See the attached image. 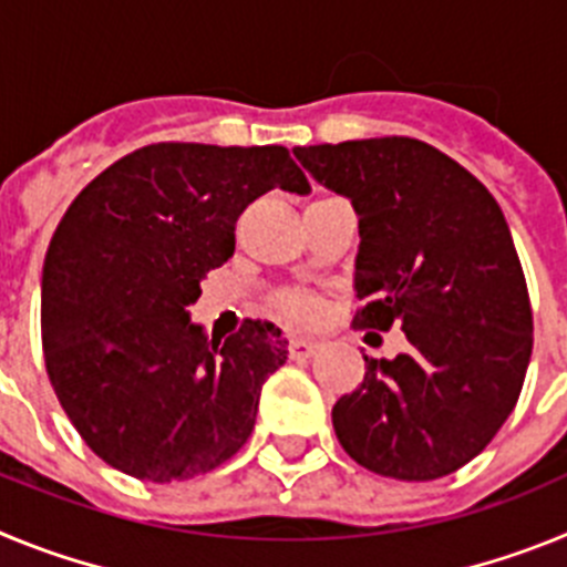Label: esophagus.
I'll list each match as a JSON object with an SVG mask.
<instances>
[{
	"label": "esophagus",
	"mask_w": 567,
	"mask_h": 567,
	"mask_svg": "<svg viewBox=\"0 0 567 567\" xmlns=\"http://www.w3.org/2000/svg\"><path fill=\"white\" fill-rule=\"evenodd\" d=\"M318 352H320V343H315V340L292 338V343H289V358H295V360L315 358Z\"/></svg>",
	"instance_id": "1"
}]
</instances>
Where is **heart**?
<instances>
[{"label": "heart", "instance_id": "heart-1", "mask_svg": "<svg viewBox=\"0 0 567 567\" xmlns=\"http://www.w3.org/2000/svg\"><path fill=\"white\" fill-rule=\"evenodd\" d=\"M275 309L295 323H312L320 315V300L303 289H284L275 295Z\"/></svg>", "mask_w": 567, "mask_h": 567}]
</instances>
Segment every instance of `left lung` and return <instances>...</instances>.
I'll use <instances>...</instances> for the list:
<instances>
[{"label":"left lung","instance_id":"1","mask_svg":"<svg viewBox=\"0 0 567 567\" xmlns=\"http://www.w3.org/2000/svg\"><path fill=\"white\" fill-rule=\"evenodd\" d=\"M358 213L352 327H400L409 352L365 360L334 403L346 454L394 480H437L494 440L534 349L528 287L494 195L432 144L385 135L295 147Z\"/></svg>","mask_w":567,"mask_h":567}]
</instances>
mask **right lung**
<instances>
[{
    "label": "right lung",
    "mask_w": 567,
    "mask_h": 567,
    "mask_svg": "<svg viewBox=\"0 0 567 567\" xmlns=\"http://www.w3.org/2000/svg\"><path fill=\"white\" fill-rule=\"evenodd\" d=\"M307 195L287 147L162 142L96 175L50 238L42 349L84 443L147 483L189 480L247 443L287 338L244 320L227 340L189 323L202 278L235 252L238 215L269 189Z\"/></svg>",
    "instance_id": "1"
}]
</instances>
